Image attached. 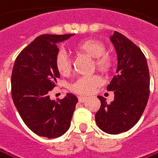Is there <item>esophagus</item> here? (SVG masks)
I'll list each match as a JSON object with an SVG mask.
<instances>
[{"instance_id": "obj_1", "label": "esophagus", "mask_w": 158, "mask_h": 158, "mask_svg": "<svg viewBox=\"0 0 158 158\" xmlns=\"http://www.w3.org/2000/svg\"><path fill=\"white\" fill-rule=\"evenodd\" d=\"M78 100H79L80 102H85L86 100H88V98H86V97H83V96H79L78 97Z\"/></svg>"}]
</instances>
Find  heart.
Returning <instances> with one entry per match:
<instances>
[{
    "label": "heart",
    "mask_w": 158,
    "mask_h": 158,
    "mask_svg": "<svg viewBox=\"0 0 158 158\" xmlns=\"http://www.w3.org/2000/svg\"><path fill=\"white\" fill-rule=\"evenodd\" d=\"M75 49L79 52L85 53L92 58H95L96 68L101 72H107L110 69L112 66V62L110 57L106 54V46L102 42L93 39H88V40H83L79 42ZM56 67L61 74H67L69 73L72 69V63L65 51H60L56 56ZM102 80L97 75L91 76H84L78 78L73 85L72 89L79 94L88 95L90 94L94 88L101 84Z\"/></svg>",
    "instance_id": "heart-1"
}]
</instances>
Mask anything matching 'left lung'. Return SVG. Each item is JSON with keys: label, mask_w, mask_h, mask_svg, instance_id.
Segmentation results:
<instances>
[{"label": "left lung", "mask_w": 158, "mask_h": 158, "mask_svg": "<svg viewBox=\"0 0 158 158\" xmlns=\"http://www.w3.org/2000/svg\"><path fill=\"white\" fill-rule=\"evenodd\" d=\"M118 58L116 75L107 85L114 91V101L108 105L98 96L101 107L95 121L101 130L111 135L126 132L135 125L146 107L150 93V74L141 50L121 33L110 36Z\"/></svg>", "instance_id": "8db88e82"}]
</instances>
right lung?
Listing matches in <instances>:
<instances>
[{
	"mask_svg": "<svg viewBox=\"0 0 158 158\" xmlns=\"http://www.w3.org/2000/svg\"><path fill=\"white\" fill-rule=\"evenodd\" d=\"M73 35L37 36L20 52L13 67L11 92L14 105L27 127L40 137L56 139L64 135L69 128L78 102L72 93L57 102L49 96L60 77L56 67L59 52L56 43Z\"/></svg>",
	"mask_w": 158,
	"mask_h": 158,
	"instance_id": "obj_1",
	"label": "right lung"
}]
</instances>
